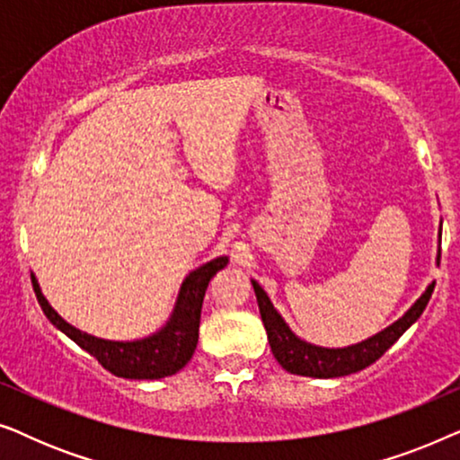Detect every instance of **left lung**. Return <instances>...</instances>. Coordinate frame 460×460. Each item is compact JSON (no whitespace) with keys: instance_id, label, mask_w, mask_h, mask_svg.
<instances>
[{"instance_id":"1","label":"left lung","mask_w":460,"mask_h":460,"mask_svg":"<svg viewBox=\"0 0 460 460\" xmlns=\"http://www.w3.org/2000/svg\"><path fill=\"white\" fill-rule=\"evenodd\" d=\"M442 255V253H439ZM438 255V261H439ZM433 282L427 287V291L420 295L411 310L402 316L398 323L387 326L385 331L376 332L375 337L367 339V341L349 345V348L341 349H326L318 348V345L301 341L299 337H295L291 329L285 324V320L280 318V314L274 310V305L270 304L268 295L263 288L253 280L257 305H260V314L266 326L270 348L279 364L288 373L293 375H304V376H318V379H331V376H343L358 373V370L370 367V364L379 360L398 339L404 335L408 326L414 324L423 314L425 305L429 304L431 293H433Z\"/></svg>"}]
</instances>
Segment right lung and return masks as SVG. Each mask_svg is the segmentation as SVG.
<instances>
[{
  "label": "right lung",
  "instance_id": "right-lung-1",
  "mask_svg": "<svg viewBox=\"0 0 460 460\" xmlns=\"http://www.w3.org/2000/svg\"><path fill=\"white\" fill-rule=\"evenodd\" d=\"M226 263H228V257H217L194 270L180 288L178 304L169 323L156 335L140 339V341H106V339L81 332L52 310V305L41 295L35 276H31V280H33L37 301L49 323L58 326L79 348L90 351L109 373L125 376V379H163L186 367L197 349L200 307H203L207 285Z\"/></svg>",
  "mask_w": 460,
  "mask_h": 460
}]
</instances>
